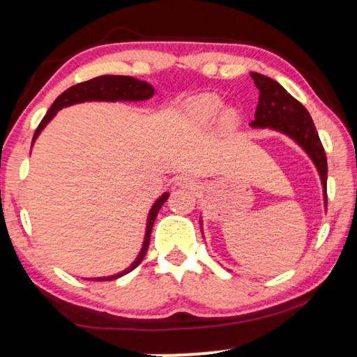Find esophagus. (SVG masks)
I'll list each match as a JSON object with an SVG mask.
<instances>
[{"instance_id": "obj_1", "label": "esophagus", "mask_w": 357, "mask_h": 357, "mask_svg": "<svg viewBox=\"0 0 357 357\" xmlns=\"http://www.w3.org/2000/svg\"><path fill=\"white\" fill-rule=\"evenodd\" d=\"M195 184H196L195 179H192L190 174H183L178 178V186H181V188H192Z\"/></svg>"}]
</instances>
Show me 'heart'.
<instances>
[{
	"instance_id": "heart-1",
	"label": "heart",
	"mask_w": 357,
	"mask_h": 357,
	"mask_svg": "<svg viewBox=\"0 0 357 357\" xmlns=\"http://www.w3.org/2000/svg\"><path fill=\"white\" fill-rule=\"evenodd\" d=\"M221 107H223V100L220 97L213 96V93H202V96L191 97V99L186 100L184 112L195 122L208 124V122L215 121ZM221 121L227 126H233L238 121V114H236L235 109H225L223 114H221Z\"/></svg>"
}]
</instances>
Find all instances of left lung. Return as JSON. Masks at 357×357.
I'll list each match as a JSON object with an SVG mask.
<instances>
[{"label": "left lung", "instance_id": "8db88e82", "mask_svg": "<svg viewBox=\"0 0 357 357\" xmlns=\"http://www.w3.org/2000/svg\"><path fill=\"white\" fill-rule=\"evenodd\" d=\"M250 75L260 92L255 121L250 122V126L253 129H270L285 134L305 151L321 176L324 203L327 206V158L317 130H315L312 117L304 105L294 99L278 82L257 72H252Z\"/></svg>", "mask_w": 357, "mask_h": 357}]
</instances>
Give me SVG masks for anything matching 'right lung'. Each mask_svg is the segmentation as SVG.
Here are the masks:
<instances>
[{
	"instance_id": "obj_1",
	"label": "right lung",
	"mask_w": 357,
	"mask_h": 357,
	"mask_svg": "<svg viewBox=\"0 0 357 357\" xmlns=\"http://www.w3.org/2000/svg\"><path fill=\"white\" fill-rule=\"evenodd\" d=\"M153 96H154L153 85L147 84L144 80L134 79V77H129V75H100L92 80L82 82V84L73 85V87L67 89L61 96L56 97V100L53 102L52 107L48 109L47 116H45L43 121L40 122L38 129L35 130L31 146L35 144V141L38 139L40 134H42V130L47 127L48 122L56 116V112L63 107H68V105L82 104V102H141V100L151 99ZM167 198H169V192H162V195L155 199L153 206H151L149 215H147L144 241H142L141 252H139L136 260H134L126 270L116 273V275L96 277V278H89V280H116V278L132 272V270L141 264L142 258L146 257L147 248H149L151 231H153L155 216H158L159 210H161V206L166 203Z\"/></svg>"
}]
</instances>
